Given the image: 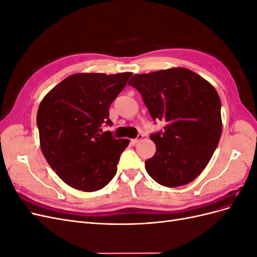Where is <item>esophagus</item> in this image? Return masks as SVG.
<instances>
[{
    "mask_svg": "<svg viewBox=\"0 0 257 257\" xmlns=\"http://www.w3.org/2000/svg\"><path fill=\"white\" fill-rule=\"evenodd\" d=\"M143 138H144V135H143V134H139L135 139H132L131 142H132V144H134V145H135V144H137V143L141 142Z\"/></svg>",
    "mask_w": 257,
    "mask_h": 257,
    "instance_id": "34e87169",
    "label": "esophagus"
}]
</instances>
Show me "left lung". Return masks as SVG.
I'll list each match as a JSON object with an SVG mask.
<instances>
[{
	"label": "left lung",
	"mask_w": 257,
	"mask_h": 257,
	"mask_svg": "<svg viewBox=\"0 0 257 257\" xmlns=\"http://www.w3.org/2000/svg\"><path fill=\"white\" fill-rule=\"evenodd\" d=\"M152 119L165 121L151 134L157 146L145 162L147 173L167 188L185 185L206 168L222 134L221 99L211 83L188 68L174 67L134 75Z\"/></svg>",
	"instance_id": "left-lung-1"
}]
</instances>
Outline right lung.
<instances>
[{
    "mask_svg": "<svg viewBox=\"0 0 257 257\" xmlns=\"http://www.w3.org/2000/svg\"><path fill=\"white\" fill-rule=\"evenodd\" d=\"M132 73L74 74L56 85L40 104L41 149L53 172L76 190L103 189L116 173L128 139H115L100 126Z\"/></svg>",
    "mask_w": 257,
    "mask_h": 257,
    "instance_id": "right-lung-1",
    "label": "right lung"
}]
</instances>
